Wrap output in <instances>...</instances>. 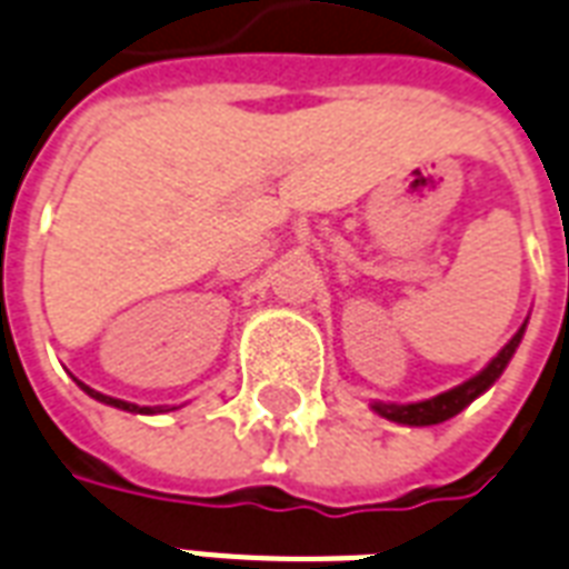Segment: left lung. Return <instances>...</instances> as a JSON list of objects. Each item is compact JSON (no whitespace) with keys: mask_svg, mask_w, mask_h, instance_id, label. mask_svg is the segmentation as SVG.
<instances>
[{"mask_svg":"<svg viewBox=\"0 0 569 569\" xmlns=\"http://www.w3.org/2000/svg\"><path fill=\"white\" fill-rule=\"evenodd\" d=\"M522 332H526V323L519 326V332L510 338L508 345L501 347L499 356L492 359L481 373H475L472 380H466L463 386H453L451 391H442L430 400H418V403H373V412L389 421H398V425H412V427H427V425H439V421H448L457 412H463L469 403H472L478 395L490 389L492 382L499 380L501 371L508 368L510 356L517 353L519 341H522Z\"/></svg>","mask_w":569,"mask_h":569,"instance_id":"8db88e82","label":"left lung"}]
</instances>
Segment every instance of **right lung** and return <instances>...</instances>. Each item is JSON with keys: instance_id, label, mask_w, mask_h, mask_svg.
<instances>
[{"instance_id": "right-lung-1", "label": "right lung", "mask_w": 569, "mask_h": 569, "mask_svg": "<svg viewBox=\"0 0 569 569\" xmlns=\"http://www.w3.org/2000/svg\"><path fill=\"white\" fill-rule=\"evenodd\" d=\"M79 386H82V391H86V395H91V398L100 400V403H109V407L127 409V412H142V416H153V412H162L160 407H157V409H151V407H136V403H127V400H118V398H109V395H100V391L88 389L86 382H79Z\"/></svg>"}]
</instances>
